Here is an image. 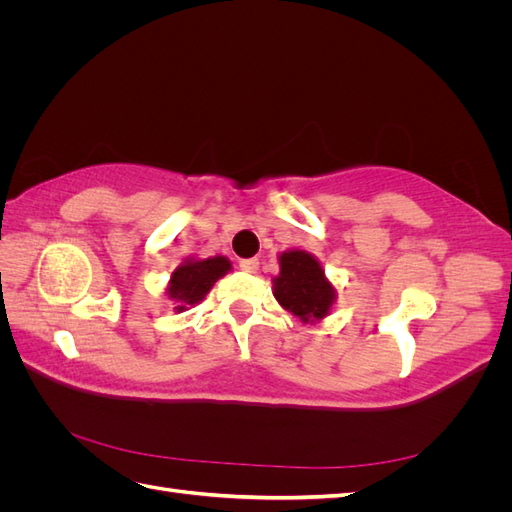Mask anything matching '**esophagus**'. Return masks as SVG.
<instances>
[{"mask_svg":"<svg viewBox=\"0 0 512 512\" xmlns=\"http://www.w3.org/2000/svg\"><path fill=\"white\" fill-rule=\"evenodd\" d=\"M258 265H260V262L256 258H247V260L239 262L241 271H245V273H258Z\"/></svg>","mask_w":512,"mask_h":512,"instance_id":"34e87169","label":"esophagus"}]
</instances>
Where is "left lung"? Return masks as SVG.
<instances>
[{
    "instance_id": "8db88e82",
    "label": "left lung",
    "mask_w": 512,
    "mask_h": 512,
    "mask_svg": "<svg viewBox=\"0 0 512 512\" xmlns=\"http://www.w3.org/2000/svg\"><path fill=\"white\" fill-rule=\"evenodd\" d=\"M280 275L273 277V297L288 314L303 324L327 318L337 299V288L322 269V262L305 250H286L280 256Z\"/></svg>"
}]
</instances>
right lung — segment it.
I'll list each match as a JSON object with an SVG mask.
<instances>
[{"instance_id":"add662e5","label":"right lung","mask_w":512,"mask_h":512,"mask_svg":"<svg viewBox=\"0 0 512 512\" xmlns=\"http://www.w3.org/2000/svg\"><path fill=\"white\" fill-rule=\"evenodd\" d=\"M232 269V262L226 256H209V258H196L188 256L181 265L170 273V280L166 284V297L173 301V309L185 312L200 301H205L213 284L224 277Z\"/></svg>"}]
</instances>
